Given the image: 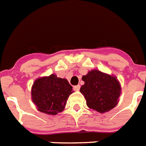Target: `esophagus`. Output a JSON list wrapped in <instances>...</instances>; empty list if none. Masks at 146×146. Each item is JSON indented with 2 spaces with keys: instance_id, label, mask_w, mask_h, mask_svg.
<instances>
[{
  "instance_id": "1",
  "label": "esophagus",
  "mask_w": 146,
  "mask_h": 146,
  "mask_svg": "<svg viewBox=\"0 0 146 146\" xmlns=\"http://www.w3.org/2000/svg\"><path fill=\"white\" fill-rule=\"evenodd\" d=\"M80 89V85H77V86H75L73 87V89H74V91H79Z\"/></svg>"
}]
</instances>
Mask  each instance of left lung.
Returning a JSON list of instances; mask_svg holds the SVG:
<instances>
[{
	"instance_id": "obj_1",
	"label": "left lung",
	"mask_w": 146,
	"mask_h": 146,
	"mask_svg": "<svg viewBox=\"0 0 146 146\" xmlns=\"http://www.w3.org/2000/svg\"><path fill=\"white\" fill-rule=\"evenodd\" d=\"M84 85L80 91L86 100L87 106L101 113L111 111L119 102L121 86L115 76L92 70L82 76Z\"/></svg>"
}]
</instances>
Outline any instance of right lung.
<instances>
[{
  "instance_id": "right-lung-1",
  "label": "right lung",
  "mask_w": 146,
  "mask_h": 146,
  "mask_svg": "<svg viewBox=\"0 0 146 146\" xmlns=\"http://www.w3.org/2000/svg\"><path fill=\"white\" fill-rule=\"evenodd\" d=\"M73 92V87L67 80L57 77L53 73L35 80L31 89V96L38 111L56 115L64 111L66 101Z\"/></svg>"
}]
</instances>
